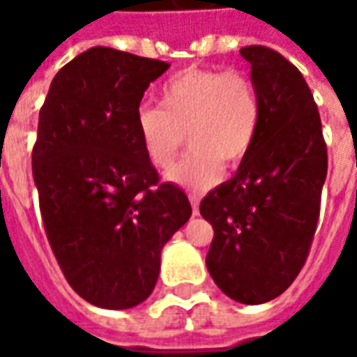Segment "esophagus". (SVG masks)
Returning <instances> with one entry per match:
<instances>
[{
	"instance_id": "1",
	"label": "esophagus",
	"mask_w": 357,
	"mask_h": 357,
	"mask_svg": "<svg viewBox=\"0 0 357 357\" xmlns=\"http://www.w3.org/2000/svg\"><path fill=\"white\" fill-rule=\"evenodd\" d=\"M189 201H191V206H193V214L197 216L199 214V197L197 195H189Z\"/></svg>"
}]
</instances>
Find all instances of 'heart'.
Segmentation results:
<instances>
[{
    "label": "heart",
    "mask_w": 357,
    "mask_h": 357,
    "mask_svg": "<svg viewBox=\"0 0 357 357\" xmlns=\"http://www.w3.org/2000/svg\"><path fill=\"white\" fill-rule=\"evenodd\" d=\"M158 105L135 114L141 149L155 168L168 170L187 135L191 153L168 178L195 191L214 185L222 168L247 158L262 118L258 88L243 70L185 68L164 82Z\"/></svg>",
    "instance_id": "obj_1"
}]
</instances>
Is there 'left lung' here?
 I'll use <instances>...</instances> for the list:
<instances>
[{"mask_svg":"<svg viewBox=\"0 0 357 357\" xmlns=\"http://www.w3.org/2000/svg\"><path fill=\"white\" fill-rule=\"evenodd\" d=\"M262 118L248 156L229 181L201 201L214 227L206 268L241 304L277 298L304 268L314 241L327 145L321 118L296 66L277 51L247 45Z\"/></svg>","mask_w":357,"mask_h":357,"instance_id":"left-lung-1","label":"left lung"}]
</instances>
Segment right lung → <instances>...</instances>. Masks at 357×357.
I'll list each match as a JSON object with an SVG mask.
<instances>
[{"label":"right lung","instance_id":"add662e5","mask_svg":"<svg viewBox=\"0 0 357 357\" xmlns=\"http://www.w3.org/2000/svg\"><path fill=\"white\" fill-rule=\"evenodd\" d=\"M168 63L91 47L66 63L40 109L32 174L66 281L89 304L126 310L153 292L160 252L191 216L160 183L135 132L149 84Z\"/></svg>","mask_w":357,"mask_h":357}]
</instances>
